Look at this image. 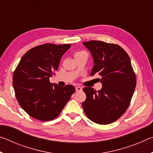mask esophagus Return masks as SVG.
<instances>
[{"label":"esophagus","instance_id":"esophagus-1","mask_svg":"<svg viewBox=\"0 0 153 153\" xmlns=\"http://www.w3.org/2000/svg\"><path fill=\"white\" fill-rule=\"evenodd\" d=\"M76 90H77V91H82V87L76 86Z\"/></svg>","mask_w":153,"mask_h":153}]
</instances>
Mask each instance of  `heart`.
<instances>
[{
	"label": "heart",
	"instance_id": "heart-1",
	"mask_svg": "<svg viewBox=\"0 0 153 153\" xmlns=\"http://www.w3.org/2000/svg\"><path fill=\"white\" fill-rule=\"evenodd\" d=\"M82 53V52H79V53Z\"/></svg>",
	"mask_w": 153,
	"mask_h": 153
}]
</instances>
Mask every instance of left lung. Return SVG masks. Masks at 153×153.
<instances>
[{"label": "left lung", "instance_id": "left-lung-1", "mask_svg": "<svg viewBox=\"0 0 153 153\" xmlns=\"http://www.w3.org/2000/svg\"><path fill=\"white\" fill-rule=\"evenodd\" d=\"M92 56L94 66L90 76L99 75L102 88L91 87L83 90L86 99L82 102L85 114L98 124H109L117 120L129 107L136 85L129 56L117 45L102 41L84 42Z\"/></svg>", "mask_w": 153, "mask_h": 153}]
</instances>
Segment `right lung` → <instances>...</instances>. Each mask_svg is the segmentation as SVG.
<instances>
[{
  "mask_svg": "<svg viewBox=\"0 0 153 153\" xmlns=\"http://www.w3.org/2000/svg\"><path fill=\"white\" fill-rule=\"evenodd\" d=\"M70 47L69 44H45L30 49L21 59L13 86L19 105L31 117L44 121L56 118L75 92L72 85L61 87L49 80Z\"/></svg>",
  "mask_w": 153,
  "mask_h": 153,
  "instance_id": "right-lung-1",
  "label": "right lung"
}]
</instances>
